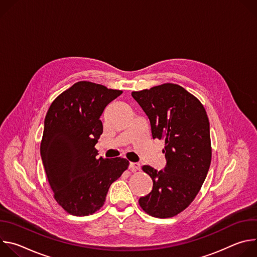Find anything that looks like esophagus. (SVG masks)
I'll return each mask as SVG.
<instances>
[{
	"instance_id": "1",
	"label": "esophagus",
	"mask_w": 257,
	"mask_h": 257,
	"mask_svg": "<svg viewBox=\"0 0 257 257\" xmlns=\"http://www.w3.org/2000/svg\"><path fill=\"white\" fill-rule=\"evenodd\" d=\"M129 169H130V171H132V172L139 171V170H140V165H139L138 163H130Z\"/></svg>"
}]
</instances>
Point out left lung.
<instances>
[{"mask_svg": "<svg viewBox=\"0 0 257 257\" xmlns=\"http://www.w3.org/2000/svg\"><path fill=\"white\" fill-rule=\"evenodd\" d=\"M131 94L150 119L153 138L165 140L167 161L164 171L142 167L154 186L139 205L152 216L173 217L190 205L206 178L211 162L207 114L199 99L178 84Z\"/></svg>", "mask_w": 257, "mask_h": 257, "instance_id": "left-lung-1", "label": "left lung"}]
</instances>
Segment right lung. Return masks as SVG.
I'll use <instances>...</instances> for the list:
<instances>
[{"label": "right lung", "instance_id": "obj_1", "mask_svg": "<svg viewBox=\"0 0 257 257\" xmlns=\"http://www.w3.org/2000/svg\"><path fill=\"white\" fill-rule=\"evenodd\" d=\"M123 91L79 81L52 102L45 119L41 156L54 198L68 213L84 216L104 203L126 159L97 158L104 107Z\"/></svg>", "mask_w": 257, "mask_h": 257}]
</instances>
